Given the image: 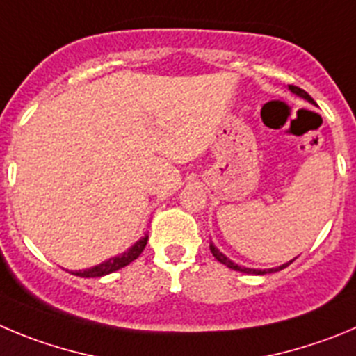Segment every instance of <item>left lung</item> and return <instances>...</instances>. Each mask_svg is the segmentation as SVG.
<instances>
[{
    "label": "left lung",
    "mask_w": 356,
    "mask_h": 356,
    "mask_svg": "<svg viewBox=\"0 0 356 356\" xmlns=\"http://www.w3.org/2000/svg\"><path fill=\"white\" fill-rule=\"evenodd\" d=\"M290 91H291V92H295V95L302 96V98H305V99H307V102L314 103V102H313V98H311V96H309L307 92L304 91V89L297 88V86H290ZM211 253L214 254V258H216V260H218V261H221V264H223V265H227V267L234 268V270H238V272H245V274H257V275H264V274H270V272H277V270H281V268L288 267V265H290L291 261H293V260H291V261H288V264L281 265V267H275V268H267V270H258V268H245V267H238L237 264H234V261H232V260H228V258L225 257L223 253H219V249L216 248V245L212 244V242H211Z\"/></svg>",
    "instance_id": "obj_1"
}]
</instances>
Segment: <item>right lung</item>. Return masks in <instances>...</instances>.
<instances>
[{"label": "right lung", "instance_id": "obj_1", "mask_svg": "<svg viewBox=\"0 0 356 356\" xmlns=\"http://www.w3.org/2000/svg\"><path fill=\"white\" fill-rule=\"evenodd\" d=\"M147 238H149L147 235H145V237H142L137 244L131 245V248H129L126 253L119 254V257L111 258V260L103 261V264L96 265V267L86 268V270L72 272V274L79 275V277H102V275H107V274H111V272L119 270V268L126 267V265H129L133 260H137V258L140 257V253L144 251L145 244H147Z\"/></svg>", "mask_w": 356, "mask_h": 356}]
</instances>
